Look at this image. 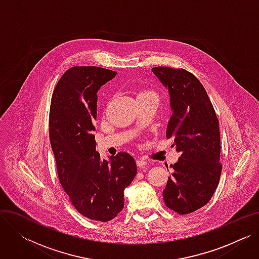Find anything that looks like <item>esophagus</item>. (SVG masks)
<instances>
[{"label":"esophagus","mask_w":259,"mask_h":259,"mask_svg":"<svg viewBox=\"0 0 259 259\" xmlns=\"http://www.w3.org/2000/svg\"><path fill=\"white\" fill-rule=\"evenodd\" d=\"M137 165H138L139 167H144V166H146V165H147V161H146L145 159L140 158V159H138V160H137Z\"/></svg>","instance_id":"obj_1"}]
</instances>
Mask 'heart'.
Masks as SVG:
<instances>
[{
	"label": "heart",
	"instance_id": "obj_1",
	"mask_svg": "<svg viewBox=\"0 0 259 259\" xmlns=\"http://www.w3.org/2000/svg\"><path fill=\"white\" fill-rule=\"evenodd\" d=\"M141 98H154L157 100V95L153 90H149V89H142L138 93V99Z\"/></svg>",
	"mask_w": 259,
	"mask_h": 259
}]
</instances>
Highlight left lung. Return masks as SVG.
Instances as JSON below:
<instances>
[{
  "mask_svg": "<svg viewBox=\"0 0 259 259\" xmlns=\"http://www.w3.org/2000/svg\"><path fill=\"white\" fill-rule=\"evenodd\" d=\"M152 71L169 90L172 115L166 135L181 152L178 162L171 165L173 172L162 196L170 210L189 214L207 205L220 183L219 119L207 91L193 73L161 66Z\"/></svg>",
  "mask_w": 259,
  "mask_h": 259,
  "instance_id": "8db88e82",
  "label": "left lung"
}]
</instances>
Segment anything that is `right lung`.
I'll return each instance as SVG.
<instances>
[{
    "label": "right lung",
    "mask_w": 259,
    "mask_h": 259,
    "mask_svg": "<svg viewBox=\"0 0 259 259\" xmlns=\"http://www.w3.org/2000/svg\"><path fill=\"white\" fill-rule=\"evenodd\" d=\"M116 75L97 66L68 69L53 90L49 138L64 191L79 214L109 222L124 208V190L137 174L134 158L119 152L102 160L95 151L98 91Z\"/></svg>",
    "instance_id": "right-lung-1"
}]
</instances>
